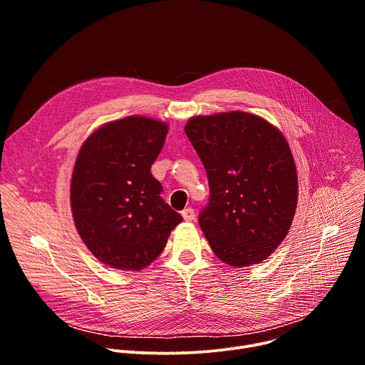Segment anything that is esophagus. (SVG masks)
Segmentation results:
<instances>
[{
	"label": "esophagus",
	"mask_w": 365,
	"mask_h": 365,
	"mask_svg": "<svg viewBox=\"0 0 365 365\" xmlns=\"http://www.w3.org/2000/svg\"><path fill=\"white\" fill-rule=\"evenodd\" d=\"M182 217L185 221H193L195 220V210L193 207H186L182 211Z\"/></svg>",
	"instance_id": "34e87169"
}]
</instances>
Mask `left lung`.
<instances>
[{
    "label": "left lung",
    "mask_w": 365,
    "mask_h": 365,
    "mask_svg": "<svg viewBox=\"0 0 365 365\" xmlns=\"http://www.w3.org/2000/svg\"><path fill=\"white\" fill-rule=\"evenodd\" d=\"M185 133L210 183L199 225L212 251L232 267L263 262L287 235L297 205V173L284 135L241 111L193 117Z\"/></svg>",
    "instance_id": "1"
}]
</instances>
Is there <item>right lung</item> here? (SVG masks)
Listing matches in <instances>:
<instances>
[{
    "label": "right lung",
    "mask_w": 365,
    "mask_h": 365,
    "mask_svg": "<svg viewBox=\"0 0 365 365\" xmlns=\"http://www.w3.org/2000/svg\"><path fill=\"white\" fill-rule=\"evenodd\" d=\"M166 135L165 123L127 117L98 128L79 150L71 183L73 221L103 264L144 269L183 221L163 200V186L150 172Z\"/></svg>",
    "instance_id": "right-lung-1"
}]
</instances>
